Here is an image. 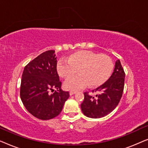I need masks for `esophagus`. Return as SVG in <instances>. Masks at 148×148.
<instances>
[{
  "instance_id": "obj_1",
  "label": "esophagus",
  "mask_w": 148,
  "mask_h": 148,
  "mask_svg": "<svg viewBox=\"0 0 148 148\" xmlns=\"http://www.w3.org/2000/svg\"><path fill=\"white\" fill-rule=\"evenodd\" d=\"M77 93V91H74V90H71L69 92V94L71 96H72V95H73L75 94H76Z\"/></svg>"
}]
</instances>
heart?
<instances>
[{"label": "heart", "mask_w": 148, "mask_h": 148, "mask_svg": "<svg viewBox=\"0 0 148 148\" xmlns=\"http://www.w3.org/2000/svg\"><path fill=\"white\" fill-rule=\"evenodd\" d=\"M112 68L110 56L90 50L74 52L67 60L60 59L56 66L58 73L62 78H71L77 71L79 74L64 83V88L69 90H78L88 85L90 87L100 86L110 77Z\"/></svg>", "instance_id": "heart-1"}]
</instances>
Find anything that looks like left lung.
I'll list each match as a JSON object with an SVG mask.
<instances>
[{
    "instance_id": "left-lung-1",
    "label": "left lung",
    "mask_w": 148,
    "mask_h": 148,
    "mask_svg": "<svg viewBox=\"0 0 148 148\" xmlns=\"http://www.w3.org/2000/svg\"><path fill=\"white\" fill-rule=\"evenodd\" d=\"M125 73L120 60L115 63L114 72L108 81L92 91L96 93L92 96L84 92V100L81 108L86 116L93 119L102 118L112 112L117 106L123 96Z\"/></svg>"
}]
</instances>
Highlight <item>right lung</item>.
<instances>
[{"mask_svg":"<svg viewBox=\"0 0 148 148\" xmlns=\"http://www.w3.org/2000/svg\"><path fill=\"white\" fill-rule=\"evenodd\" d=\"M56 65L54 50H47L31 60L22 74V102L30 114L41 120L57 116L69 97V92L61 90ZM50 90L55 92L50 95Z\"/></svg>","mask_w":148,"mask_h":148,"instance_id":"add662e5","label":"right lung"}]
</instances>
